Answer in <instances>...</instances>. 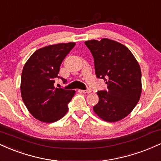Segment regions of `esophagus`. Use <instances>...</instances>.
I'll list each match as a JSON object with an SVG mask.
<instances>
[{"label":"esophagus","instance_id":"esophagus-1","mask_svg":"<svg viewBox=\"0 0 161 161\" xmlns=\"http://www.w3.org/2000/svg\"><path fill=\"white\" fill-rule=\"evenodd\" d=\"M84 93H90V92H91V90L90 89H86V90H81Z\"/></svg>","mask_w":161,"mask_h":161}]
</instances>
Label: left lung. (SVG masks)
<instances>
[{"mask_svg": "<svg viewBox=\"0 0 161 161\" xmlns=\"http://www.w3.org/2000/svg\"><path fill=\"white\" fill-rule=\"evenodd\" d=\"M85 44L94 58L96 77L108 85V90L97 92L99 100L93 111L105 121H118L133 110L140 98V66L129 49L117 41L103 38Z\"/></svg>", "mask_w": 161, "mask_h": 161, "instance_id": "1", "label": "left lung"}]
</instances>
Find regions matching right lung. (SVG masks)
<instances>
[{
  "label": "right lung",
  "mask_w": 161,
  "mask_h": 161,
  "mask_svg": "<svg viewBox=\"0 0 161 161\" xmlns=\"http://www.w3.org/2000/svg\"><path fill=\"white\" fill-rule=\"evenodd\" d=\"M75 43H58L36 50L25 64L21 77V95L28 111L45 123L57 121L68 112L75 90L56 88L60 65Z\"/></svg>",
  "instance_id": "obj_1"
}]
</instances>
